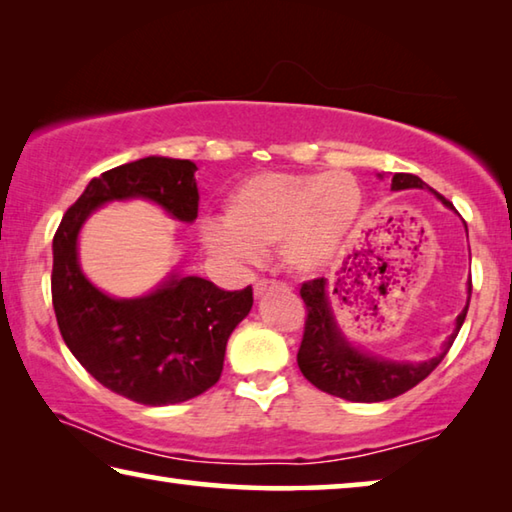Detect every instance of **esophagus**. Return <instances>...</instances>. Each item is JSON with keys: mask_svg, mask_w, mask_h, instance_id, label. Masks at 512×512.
<instances>
[{"mask_svg": "<svg viewBox=\"0 0 512 512\" xmlns=\"http://www.w3.org/2000/svg\"><path fill=\"white\" fill-rule=\"evenodd\" d=\"M275 287H284V284L273 282V280H257V282H255V296H257V298L264 296V293H266L268 289H275Z\"/></svg>", "mask_w": 512, "mask_h": 512, "instance_id": "obj_1", "label": "esophagus"}]
</instances>
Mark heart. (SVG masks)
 I'll list each match as a JSON object with an SVG mask.
<instances>
[{"label": "heart", "mask_w": 512, "mask_h": 512, "mask_svg": "<svg viewBox=\"0 0 512 512\" xmlns=\"http://www.w3.org/2000/svg\"><path fill=\"white\" fill-rule=\"evenodd\" d=\"M363 203L357 178L345 171L255 173L232 189L223 221H205L201 244L230 264H248L277 244L293 271L314 273L339 253Z\"/></svg>", "instance_id": "heart-1"}]
</instances>
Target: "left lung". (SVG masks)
Listing matches in <instances>:
<instances>
[{"mask_svg": "<svg viewBox=\"0 0 512 512\" xmlns=\"http://www.w3.org/2000/svg\"><path fill=\"white\" fill-rule=\"evenodd\" d=\"M377 176L384 178V173H377ZM391 189L393 192H402V189H429L440 203L449 207V210H454V205L449 203L447 198L433 192L424 180L413 176V173H395L391 180ZM470 293L472 280L467 282V305L461 314L456 316L454 332L449 334V339L443 343L440 354H436L433 359L413 363L384 359L377 357V354H368L354 348L352 341L343 334L339 323H336L332 296H329V282L325 277L305 282L300 289V296L307 305L305 334H302V343L298 350L300 372L323 393L343 397V400L348 402L393 400V397L411 391V388L415 384H420L424 377H429L431 370L443 361L467 316Z\"/></svg>", "mask_w": 512, "mask_h": 512, "instance_id": "left-lung-1", "label": "left lung"}]
</instances>
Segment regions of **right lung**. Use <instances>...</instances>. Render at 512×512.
I'll list each match as a JSON object with an SVG mask.
<instances>
[{
	"mask_svg": "<svg viewBox=\"0 0 512 512\" xmlns=\"http://www.w3.org/2000/svg\"><path fill=\"white\" fill-rule=\"evenodd\" d=\"M194 171L192 160L149 155L101 173L54 235L51 300L63 341L99 384L137 404L187 402L219 381L230 334L253 307V287L223 291L171 271L146 296L112 298L81 271L79 235L101 205L133 198L160 205L176 221H196Z\"/></svg>",
	"mask_w": 512,
	"mask_h": 512,
	"instance_id": "right-lung-1",
	"label": "right lung"
}]
</instances>
